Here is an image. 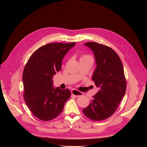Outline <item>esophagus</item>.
<instances>
[{
	"mask_svg": "<svg viewBox=\"0 0 147 147\" xmlns=\"http://www.w3.org/2000/svg\"><path fill=\"white\" fill-rule=\"evenodd\" d=\"M71 94L76 97H78V96H82L83 95V93L81 92H79L78 90H77L76 89H73L71 90Z\"/></svg>",
	"mask_w": 147,
	"mask_h": 147,
	"instance_id": "34e87169",
	"label": "esophagus"
}]
</instances>
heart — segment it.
Listing matches in <instances>:
<instances>
[{
    "label": "heart",
    "instance_id": "obj_1",
    "mask_svg": "<svg viewBox=\"0 0 147 147\" xmlns=\"http://www.w3.org/2000/svg\"><path fill=\"white\" fill-rule=\"evenodd\" d=\"M91 58V57H90V56H89V55H83V56L80 58V59H82V58Z\"/></svg>",
    "mask_w": 147,
    "mask_h": 147
}]
</instances>
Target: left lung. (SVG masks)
<instances>
[{
  "label": "left lung",
  "mask_w": 147,
  "mask_h": 147,
  "mask_svg": "<svg viewBox=\"0 0 147 147\" xmlns=\"http://www.w3.org/2000/svg\"><path fill=\"white\" fill-rule=\"evenodd\" d=\"M84 45L94 52L96 68L92 80L99 89L83 112L92 120H105L116 111L125 94L126 81L123 64L117 53L109 46L95 42Z\"/></svg>",
  "instance_id": "8db88e82"
}]
</instances>
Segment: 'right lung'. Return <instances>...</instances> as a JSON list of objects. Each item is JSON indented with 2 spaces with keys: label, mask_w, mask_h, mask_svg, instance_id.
<instances>
[{
  "label": "right lung",
  "mask_w": 147,
  "mask_h": 147,
  "mask_svg": "<svg viewBox=\"0 0 147 147\" xmlns=\"http://www.w3.org/2000/svg\"><path fill=\"white\" fill-rule=\"evenodd\" d=\"M76 43H51L37 49L29 58L22 74L26 104L36 117L55 119L71 95L68 89L53 85V77L61 69L62 61Z\"/></svg>",
  "instance_id": "obj_1"
}]
</instances>
